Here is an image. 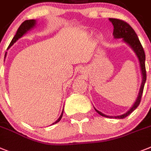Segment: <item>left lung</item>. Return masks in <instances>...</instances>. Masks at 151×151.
<instances>
[{
  "instance_id": "8db88e82",
  "label": "left lung",
  "mask_w": 151,
  "mask_h": 151,
  "mask_svg": "<svg viewBox=\"0 0 151 151\" xmlns=\"http://www.w3.org/2000/svg\"><path fill=\"white\" fill-rule=\"evenodd\" d=\"M109 20H110V22L112 23L113 26H114V31H113L114 38L122 39V40L125 43H127L132 49L134 53L136 54V56H137V59H138L139 63H140V71H141V75H142V82H141V85H140L138 95H137V99L135 100L134 105L131 106V109L127 111V112L123 114H121V115L109 116L103 114L101 111H98L97 109H95L94 108L95 110L100 115L103 116V117L111 118H119V119H121V118H126L127 116L129 115L132 111H134L135 109H137L139 104H140V100H141V96H142L143 91H144V84L146 82L147 78L146 69H145V53H144V50L143 49L142 45L140 43V40H139L137 34H136L135 31L133 29V28L131 27L129 24H127L126 22L123 21V20L114 19V18H109Z\"/></svg>"
}]
</instances>
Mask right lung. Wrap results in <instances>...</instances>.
Wrapping results in <instances>:
<instances>
[{"label":"right lung","mask_w":151,"mask_h":151,"mask_svg":"<svg viewBox=\"0 0 151 151\" xmlns=\"http://www.w3.org/2000/svg\"><path fill=\"white\" fill-rule=\"evenodd\" d=\"M36 25H37V20H25L24 22H23V23L21 24V25L20 26V27L18 28L16 34H15V36L14 37L13 40H11V43H10V45H9L7 50H8V49L10 48V47H11L12 45H14V43H15V42H16L17 41L19 40V39L21 38V37H23L24 34H26V33H27L29 30H30L31 29H33V28ZM6 56H7V52H6V53H5L4 59H5V57H6ZM63 111H62V113H61V115L60 116V118H58L56 122H54V123H52V124H56L57 122H60V120H61L62 117H63Z\"/></svg>","instance_id":"add662e5"}]
</instances>
